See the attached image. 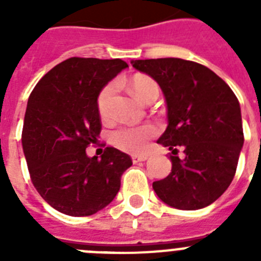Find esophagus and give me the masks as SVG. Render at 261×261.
<instances>
[{"instance_id":"esophagus-1","label":"esophagus","mask_w":261,"mask_h":261,"mask_svg":"<svg viewBox=\"0 0 261 261\" xmlns=\"http://www.w3.org/2000/svg\"><path fill=\"white\" fill-rule=\"evenodd\" d=\"M146 159H147V155H132L133 163L144 162V161H146Z\"/></svg>"}]
</instances>
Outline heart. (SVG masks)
<instances>
[{
	"instance_id": "heart-1",
	"label": "heart",
	"mask_w": 261,
	"mask_h": 261,
	"mask_svg": "<svg viewBox=\"0 0 261 261\" xmlns=\"http://www.w3.org/2000/svg\"><path fill=\"white\" fill-rule=\"evenodd\" d=\"M129 87L140 100L146 103L153 96L158 98L159 86L153 78L147 75L137 74L130 78ZM115 93V85L108 84L99 93L96 99V108L102 119H107L110 116L111 99ZM156 135V128L153 125H141V126H121L116 129L111 135V142L121 150L128 153H142L146 150L147 142L150 138Z\"/></svg>"
}]
</instances>
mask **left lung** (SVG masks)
<instances>
[{"label":"left lung","mask_w":261,"mask_h":261,"mask_svg":"<svg viewBox=\"0 0 261 261\" xmlns=\"http://www.w3.org/2000/svg\"><path fill=\"white\" fill-rule=\"evenodd\" d=\"M130 62L156 81L165 95L168 125L156 142L170 150L183 147V158L170 155L168 176L153 183L156 196L181 211L208 206L237 171L244 142L238 99L222 78L197 62L174 57Z\"/></svg>","instance_id":"obj_1"}]
</instances>
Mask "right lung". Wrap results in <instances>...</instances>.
Listing matches in <instances>:
<instances>
[{
    "label": "right lung",
    "mask_w": 261,
    "mask_h": 261,
    "mask_svg": "<svg viewBox=\"0 0 261 261\" xmlns=\"http://www.w3.org/2000/svg\"><path fill=\"white\" fill-rule=\"evenodd\" d=\"M128 64L120 59L71 57L60 62L32 90L22 132L23 153L39 195L73 217L106 208L132 166L128 154L106 147L100 158L86 154L102 123L96 99Z\"/></svg>",
    "instance_id": "add662e5"
}]
</instances>
